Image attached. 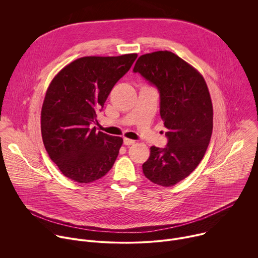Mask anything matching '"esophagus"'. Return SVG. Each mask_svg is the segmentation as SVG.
Listing matches in <instances>:
<instances>
[{
  "label": "esophagus",
  "mask_w": 258,
  "mask_h": 258,
  "mask_svg": "<svg viewBox=\"0 0 258 258\" xmlns=\"http://www.w3.org/2000/svg\"><path fill=\"white\" fill-rule=\"evenodd\" d=\"M123 144H124L125 146L134 145V144H135V141H134V140H131V139H126V138H124V139H123Z\"/></svg>",
  "instance_id": "obj_1"
}]
</instances>
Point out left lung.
<instances>
[{
  "instance_id": "obj_1",
  "label": "left lung",
  "mask_w": 258,
  "mask_h": 258,
  "mask_svg": "<svg viewBox=\"0 0 258 258\" xmlns=\"http://www.w3.org/2000/svg\"><path fill=\"white\" fill-rule=\"evenodd\" d=\"M133 71L157 88L167 138L164 148L151 147L143 172L157 185L173 186L197 167L209 145L213 109L207 85L193 66L169 51L140 56Z\"/></svg>"
}]
</instances>
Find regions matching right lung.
I'll use <instances>...</instances> for the list:
<instances>
[{
    "mask_svg": "<svg viewBox=\"0 0 258 258\" xmlns=\"http://www.w3.org/2000/svg\"><path fill=\"white\" fill-rule=\"evenodd\" d=\"M137 54L83 57L65 66L50 84L41 116L45 148L61 172L81 183L104 176L113 166L122 138L92 124Z\"/></svg>",
    "mask_w": 258,
    "mask_h": 258,
    "instance_id": "add662e5",
    "label": "right lung"
}]
</instances>
